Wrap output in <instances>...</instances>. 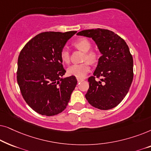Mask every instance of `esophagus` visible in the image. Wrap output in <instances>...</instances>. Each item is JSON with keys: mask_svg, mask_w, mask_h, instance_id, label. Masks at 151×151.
Masks as SVG:
<instances>
[{"mask_svg": "<svg viewBox=\"0 0 151 151\" xmlns=\"http://www.w3.org/2000/svg\"><path fill=\"white\" fill-rule=\"evenodd\" d=\"M77 80L78 82H81V81H83L84 79L83 78H77Z\"/></svg>", "mask_w": 151, "mask_h": 151, "instance_id": "obj_1", "label": "esophagus"}]
</instances>
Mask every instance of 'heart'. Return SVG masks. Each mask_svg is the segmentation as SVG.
<instances>
[{
    "label": "heart",
    "mask_w": 151,
    "mask_h": 151,
    "mask_svg": "<svg viewBox=\"0 0 151 151\" xmlns=\"http://www.w3.org/2000/svg\"><path fill=\"white\" fill-rule=\"evenodd\" d=\"M73 45L76 49L84 52L83 61L85 62L82 64L70 66L67 69V73L69 76H73L77 78H84L91 71L90 63L91 64L96 63L100 58V53L96 49H90L91 43L87 38H80L75 41ZM60 56L64 63H69L70 53L67 49L63 48L62 49Z\"/></svg>",
    "instance_id": "b5f03b06"
}]
</instances>
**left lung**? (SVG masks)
Wrapping results in <instances>:
<instances>
[{"instance_id": "left-lung-1", "label": "left lung", "mask_w": 151, "mask_h": 151, "mask_svg": "<svg viewBox=\"0 0 151 151\" xmlns=\"http://www.w3.org/2000/svg\"><path fill=\"white\" fill-rule=\"evenodd\" d=\"M77 35L91 38L102 53L93 76L88 79L86 99L100 110L114 108L127 96L133 82V60L129 47L120 36L104 29L83 30Z\"/></svg>"}]
</instances>
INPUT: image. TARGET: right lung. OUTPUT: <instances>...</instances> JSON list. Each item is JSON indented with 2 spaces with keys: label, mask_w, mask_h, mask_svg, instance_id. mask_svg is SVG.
<instances>
[{
  "label": "right lung",
  "mask_w": 151,
  "mask_h": 151,
  "mask_svg": "<svg viewBox=\"0 0 151 151\" xmlns=\"http://www.w3.org/2000/svg\"><path fill=\"white\" fill-rule=\"evenodd\" d=\"M76 31L40 33L29 41L18 59L17 82L24 100L33 110L46 116L58 115L69 102L77 84L66 73L60 53Z\"/></svg>",
  "instance_id": "1"
}]
</instances>
